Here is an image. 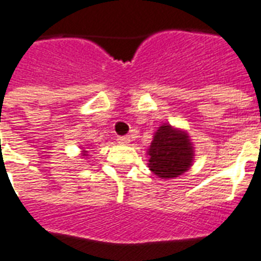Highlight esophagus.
Instances as JSON below:
<instances>
[{"label":"esophagus","mask_w":261,"mask_h":261,"mask_svg":"<svg viewBox=\"0 0 261 261\" xmlns=\"http://www.w3.org/2000/svg\"><path fill=\"white\" fill-rule=\"evenodd\" d=\"M117 141L120 142V144H124V145H128L131 142V138L130 135H123V137H119Z\"/></svg>","instance_id":"34e87169"}]
</instances>
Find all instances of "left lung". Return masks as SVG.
<instances>
[{
	"mask_svg": "<svg viewBox=\"0 0 261 261\" xmlns=\"http://www.w3.org/2000/svg\"><path fill=\"white\" fill-rule=\"evenodd\" d=\"M194 153L188 131L163 123L153 134L148 149V167L159 178L174 179L190 170Z\"/></svg>",
	"mask_w": 261,
	"mask_h": 261,
	"instance_id": "8db88e82",
	"label": "left lung"
}]
</instances>
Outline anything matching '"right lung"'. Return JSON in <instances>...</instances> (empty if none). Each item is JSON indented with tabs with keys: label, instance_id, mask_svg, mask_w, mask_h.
<instances>
[{
	"label": "right lung",
	"instance_id": "add662e5",
	"mask_svg": "<svg viewBox=\"0 0 261 261\" xmlns=\"http://www.w3.org/2000/svg\"><path fill=\"white\" fill-rule=\"evenodd\" d=\"M87 153H89V152H87L86 149H83V150H81V156H82V157H87Z\"/></svg>",
	"mask_w": 261,
	"mask_h": 261
}]
</instances>
